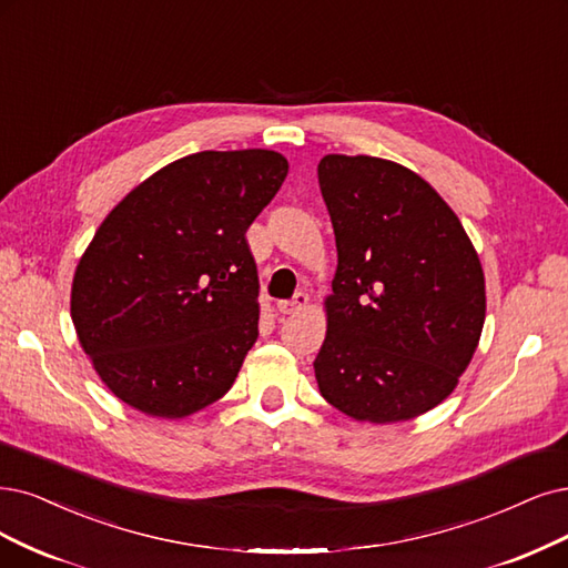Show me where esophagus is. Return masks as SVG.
Here are the masks:
<instances>
[{
	"label": "esophagus",
	"mask_w": 568,
	"mask_h": 568,
	"mask_svg": "<svg viewBox=\"0 0 568 568\" xmlns=\"http://www.w3.org/2000/svg\"><path fill=\"white\" fill-rule=\"evenodd\" d=\"M306 304H308V295H306V292H297V295L292 297V300H283V302H278V311H281V313H285V316H290V313H297V311H302Z\"/></svg>",
	"instance_id": "34e87169"
}]
</instances>
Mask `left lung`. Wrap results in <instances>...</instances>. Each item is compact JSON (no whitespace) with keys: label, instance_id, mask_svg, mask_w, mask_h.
Returning a JSON list of instances; mask_svg holds the SVG:
<instances>
[{"label":"left lung","instance_id":"left-lung-1","mask_svg":"<svg viewBox=\"0 0 568 568\" xmlns=\"http://www.w3.org/2000/svg\"><path fill=\"white\" fill-rule=\"evenodd\" d=\"M318 182L337 241L318 388L358 422H407L445 400L477 348L479 257L443 196L400 163L327 154Z\"/></svg>","mask_w":568,"mask_h":568}]
</instances>
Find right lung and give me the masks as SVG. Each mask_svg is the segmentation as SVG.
<instances>
[{
	"label": "right lung",
	"instance_id": "1",
	"mask_svg": "<svg viewBox=\"0 0 568 568\" xmlns=\"http://www.w3.org/2000/svg\"><path fill=\"white\" fill-rule=\"evenodd\" d=\"M285 175L268 150L189 154L104 217L74 273L72 321L119 400L182 418L236 382L260 334L245 231Z\"/></svg>",
	"mask_w": 568,
	"mask_h": 568
}]
</instances>
